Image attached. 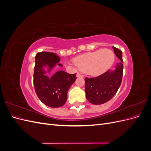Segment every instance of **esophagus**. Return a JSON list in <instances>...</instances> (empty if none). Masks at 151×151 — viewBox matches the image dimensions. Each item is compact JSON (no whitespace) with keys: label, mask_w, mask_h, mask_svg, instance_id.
I'll return each mask as SVG.
<instances>
[{"label":"esophagus","mask_w":151,"mask_h":151,"mask_svg":"<svg viewBox=\"0 0 151 151\" xmlns=\"http://www.w3.org/2000/svg\"><path fill=\"white\" fill-rule=\"evenodd\" d=\"M77 77H83V75H82V74H80V73H77Z\"/></svg>","instance_id":"34e87169"}]
</instances>
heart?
<instances>
[{
	"label": "heart",
	"instance_id": "obj_1",
	"mask_svg": "<svg viewBox=\"0 0 151 151\" xmlns=\"http://www.w3.org/2000/svg\"><path fill=\"white\" fill-rule=\"evenodd\" d=\"M114 60L113 52L110 49L104 48L77 57L74 59V63L80 70L90 75L97 76L107 70Z\"/></svg>",
	"mask_w": 151,
	"mask_h": 151
}]
</instances>
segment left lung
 <instances>
[{"label": "left lung", "instance_id": "8db88e82", "mask_svg": "<svg viewBox=\"0 0 151 151\" xmlns=\"http://www.w3.org/2000/svg\"><path fill=\"white\" fill-rule=\"evenodd\" d=\"M116 56L121 61L115 66V70H108L103 74L85 78V92L89 102L101 104L109 101L116 93L121 85L123 77L122 52L113 47Z\"/></svg>", "mask_w": 151, "mask_h": 151}]
</instances>
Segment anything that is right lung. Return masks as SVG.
I'll list each match as a JSON object with an SVG mask.
<instances>
[{
  "instance_id": "right-lung-1",
  "label": "right lung",
  "mask_w": 151,
  "mask_h": 151,
  "mask_svg": "<svg viewBox=\"0 0 151 151\" xmlns=\"http://www.w3.org/2000/svg\"><path fill=\"white\" fill-rule=\"evenodd\" d=\"M60 60L55 53L41 52L35 57L33 83L35 92L40 101L51 108H58L64 105L67 98V92L76 79V73L70 74L60 70L50 78L45 76L43 67L47 65L49 70L58 63Z\"/></svg>"
}]
</instances>
